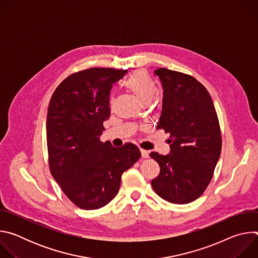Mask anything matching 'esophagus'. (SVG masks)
I'll return each mask as SVG.
<instances>
[{
  "label": "esophagus",
  "instance_id": "obj_1",
  "mask_svg": "<svg viewBox=\"0 0 258 258\" xmlns=\"http://www.w3.org/2000/svg\"><path fill=\"white\" fill-rule=\"evenodd\" d=\"M141 153H142V157L143 158H148L149 157V151L141 149Z\"/></svg>",
  "mask_w": 258,
  "mask_h": 258
}]
</instances>
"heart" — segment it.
<instances>
[{
    "instance_id": "heart-1",
    "label": "heart",
    "mask_w": 258,
    "mask_h": 258,
    "mask_svg": "<svg viewBox=\"0 0 258 258\" xmlns=\"http://www.w3.org/2000/svg\"><path fill=\"white\" fill-rule=\"evenodd\" d=\"M124 86L142 104L150 103L157 93L156 85L143 70L135 71L124 82Z\"/></svg>"
}]
</instances>
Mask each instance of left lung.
Segmentation results:
<instances>
[{"label":"left lung","mask_w":258,"mask_h":258,"mask_svg":"<svg viewBox=\"0 0 258 258\" xmlns=\"http://www.w3.org/2000/svg\"><path fill=\"white\" fill-rule=\"evenodd\" d=\"M162 111L157 130L169 134V154L151 152L160 166L152 188L162 199L187 204L199 198L210 182L222 151V136L212 99L193 77L159 68Z\"/></svg>","instance_id":"left-lung-1"}]
</instances>
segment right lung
Returning a JSON list of instances; mask_svg holds the SVG:
<instances>
[{
  "mask_svg": "<svg viewBox=\"0 0 258 258\" xmlns=\"http://www.w3.org/2000/svg\"><path fill=\"white\" fill-rule=\"evenodd\" d=\"M126 70L90 68L66 78L55 90L47 114L51 173L78 207L98 209L118 193L121 174L141 157L134 144L101 142L109 117V95Z\"/></svg>",
  "mask_w": 258,
  "mask_h": 258,
  "instance_id": "1",
  "label": "right lung"
}]
</instances>
